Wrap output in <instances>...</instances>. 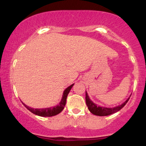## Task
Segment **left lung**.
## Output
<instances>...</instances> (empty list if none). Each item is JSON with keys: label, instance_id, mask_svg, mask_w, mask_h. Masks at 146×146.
<instances>
[{"label": "left lung", "instance_id": "obj_1", "mask_svg": "<svg viewBox=\"0 0 146 146\" xmlns=\"http://www.w3.org/2000/svg\"><path fill=\"white\" fill-rule=\"evenodd\" d=\"M130 98L127 99L126 101L123 102V103L121 105L117 106L114 107V108H106V107L100 106L96 105L95 104L93 103V102L90 100L89 97H88V93H87L86 91V103L87 106H88V110H90V112L92 114H93V115H98V116H107V115H111V114L117 113V112H118L119 110H121V108L126 104Z\"/></svg>", "mask_w": 146, "mask_h": 146}]
</instances>
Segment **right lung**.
<instances>
[{
  "mask_svg": "<svg viewBox=\"0 0 146 146\" xmlns=\"http://www.w3.org/2000/svg\"><path fill=\"white\" fill-rule=\"evenodd\" d=\"M74 84L71 85L70 86H68V88H66L64 90L63 93L62 98L61 102H60V104L58 106L53 107H50V108H32L31 107L28 106L26 104H25L24 103H23V104L29 110L30 112L35 114V115H38V116L41 117H52L55 116V115H58L60 113H61L62 111L64 108L65 105H66V98H67V95L69 93V91L71 90V88L73 87Z\"/></svg>",
  "mask_w": 146,
  "mask_h": 146,
  "instance_id": "1",
  "label": "right lung"
}]
</instances>
